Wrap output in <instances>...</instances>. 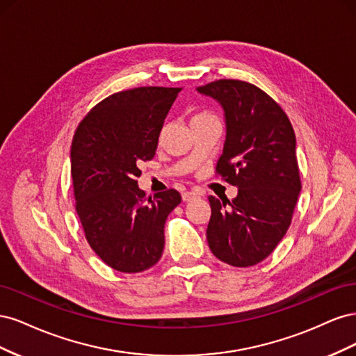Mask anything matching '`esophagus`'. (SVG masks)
Masks as SVG:
<instances>
[{"label": "esophagus", "instance_id": "1", "mask_svg": "<svg viewBox=\"0 0 356 356\" xmlns=\"http://www.w3.org/2000/svg\"><path fill=\"white\" fill-rule=\"evenodd\" d=\"M197 197H200V193H197V191H184V193H182V200H184V202H190V200L197 199Z\"/></svg>", "mask_w": 356, "mask_h": 356}]
</instances>
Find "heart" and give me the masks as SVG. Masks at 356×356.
Returning <instances> with one entry per match:
<instances>
[{
    "instance_id": "heart-1",
    "label": "heart",
    "mask_w": 356,
    "mask_h": 356,
    "mask_svg": "<svg viewBox=\"0 0 356 356\" xmlns=\"http://www.w3.org/2000/svg\"><path fill=\"white\" fill-rule=\"evenodd\" d=\"M213 118H218L211 111H199L195 115L191 117V124L195 123H200V122H208V120H213Z\"/></svg>"
}]
</instances>
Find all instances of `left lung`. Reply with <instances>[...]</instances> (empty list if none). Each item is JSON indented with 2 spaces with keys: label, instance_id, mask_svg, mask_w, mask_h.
<instances>
[{
  "label": "left lung",
  "instance_id": "left-lung-1",
  "mask_svg": "<svg viewBox=\"0 0 356 356\" xmlns=\"http://www.w3.org/2000/svg\"><path fill=\"white\" fill-rule=\"evenodd\" d=\"M197 90L222 105L227 139L215 175L238 187L232 202L208 197V243L218 260L251 267L275 251L293 220L301 190L294 129L255 84L222 79Z\"/></svg>",
  "mask_w": 356,
  "mask_h": 356
}]
</instances>
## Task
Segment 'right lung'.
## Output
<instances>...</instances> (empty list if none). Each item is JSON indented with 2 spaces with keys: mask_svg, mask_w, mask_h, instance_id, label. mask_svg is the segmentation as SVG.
I'll return each instance as SVG.
<instances>
[{
  "mask_svg": "<svg viewBox=\"0 0 356 356\" xmlns=\"http://www.w3.org/2000/svg\"><path fill=\"white\" fill-rule=\"evenodd\" d=\"M179 90L145 86L113 93L75 129V211L92 250L117 272L139 273L160 260L166 218L181 203L175 188L145 197L138 187L139 165L154 157Z\"/></svg>",
  "mask_w": 356,
  "mask_h": 356,
  "instance_id": "add662e5",
  "label": "right lung"
}]
</instances>
